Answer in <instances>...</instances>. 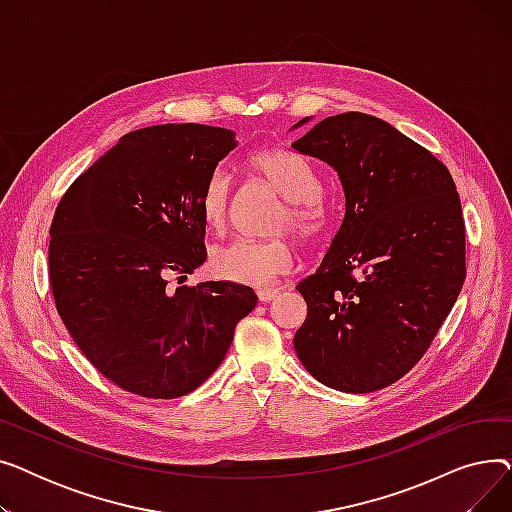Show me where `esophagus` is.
I'll use <instances>...</instances> for the list:
<instances>
[{
    "instance_id": "34e87169",
    "label": "esophagus",
    "mask_w": 512,
    "mask_h": 512,
    "mask_svg": "<svg viewBox=\"0 0 512 512\" xmlns=\"http://www.w3.org/2000/svg\"><path fill=\"white\" fill-rule=\"evenodd\" d=\"M257 297H259V301H261V303L274 301V299L278 297V290H272V288H270V290H259V292H257Z\"/></svg>"
}]
</instances>
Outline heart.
Wrapping results in <instances>:
<instances>
[{
    "mask_svg": "<svg viewBox=\"0 0 512 512\" xmlns=\"http://www.w3.org/2000/svg\"><path fill=\"white\" fill-rule=\"evenodd\" d=\"M251 170L270 184L288 201L278 220V230H292L303 240L324 238L334 226L332 209L321 201V176L309 159L286 151L265 149L249 157ZM232 205V176L226 168H215L201 191L199 209L209 230H222L228 222ZM211 270L220 278L251 286L267 288L292 270L294 253L286 240H247L236 238L211 251Z\"/></svg>",
    "mask_w": 512,
    "mask_h": 512,
    "instance_id": "obj_1",
    "label": "heart"
}]
</instances>
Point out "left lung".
<instances>
[{"mask_svg":"<svg viewBox=\"0 0 512 512\" xmlns=\"http://www.w3.org/2000/svg\"><path fill=\"white\" fill-rule=\"evenodd\" d=\"M292 147L330 164L346 197L324 261L297 286L307 319L294 351L334 390L386 388L425 355L467 276L454 180L425 147L361 112L317 122Z\"/></svg>","mask_w":512,"mask_h":512,"instance_id":"obj_1","label":"left lung"}]
</instances>
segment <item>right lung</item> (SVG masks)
Masks as SVG:
<instances>
[{"label":"right lung","mask_w":512,"mask_h":512,"mask_svg":"<svg viewBox=\"0 0 512 512\" xmlns=\"http://www.w3.org/2000/svg\"><path fill=\"white\" fill-rule=\"evenodd\" d=\"M234 147L232 130L205 124L128 132L72 182L53 215L58 313L95 369L126 392H193L257 305L253 288L234 282L182 286L207 259L203 184Z\"/></svg>","instance_id":"right-lung-1"}]
</instances>
